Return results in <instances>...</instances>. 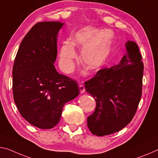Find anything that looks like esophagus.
Listing matches in <instances>:
<instances>
[{"instance_id":"esophagus-1","label":"esophagus","mask_w":158,"mask_h":158,"mask_svg":"<svg viewBox=\"0 0 158 158\" xmlns=\"http://www.w3.org/2000/svg\"><path fill=\"white\" fill-rule=\"evenodd\" d=\"M79 89H80V92H81V94H82V93L85 92V88L83 85H81V84L80 85H79Z\"/></svg>"}]
</instances>
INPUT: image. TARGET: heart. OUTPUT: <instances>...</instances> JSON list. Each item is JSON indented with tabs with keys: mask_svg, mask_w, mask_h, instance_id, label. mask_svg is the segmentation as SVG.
Wrapping results in <instances>:
<instances>
[{
	"mask_svg": "<svg viewBox=\"0 0 158 158\" xmlns=\"http://www.w3.org/2000/svg\"><path fill=\"white\" fill-rule=\"evenodd\" d=\"M82 48L81 62L87 71H96L103 66L109 57L112 36L92 27L77 31L71 38V43H62L59 50V62L61 69L70 73L74 67L76 53L74 47Z\"/></svg>",
	"mask_w": 158,
	"mask_h": 158,
	"instance_id": "heart-1",
	"label": "heart"
}]
</instances>
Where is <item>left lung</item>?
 Wrapping results in <instances>:
<instances>
[{
  "label": "left lung",
  "mask_w": 158,
  "mask_h": 158,
  "mask_svg": "<svg viewBox=\"0 0 158 158\" xmlns=\"http://www.w3.org/2000/svg\"><path fill=\"white\" fill-rule=\"evenodd\" d=\"M126 54L120 63L101 69L85 82L86 92L96 100L94 112L87 118V127L94 135L117 132L130 123L142 94L143 64L135 42L125 43Z\"/></svg>",
  "instance_id": "1"
}]
</instances>
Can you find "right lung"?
<instances>
[{
  "label": "right lung",
  "mask_w": 158,
  "mask_h": 158,
  "mask_svg": "<svg viewBox=\"0 0 158 158\" xmlns=\"http://www.w3.org/2000/svg\"><path fill=\"white\" fill-rule=\"evenodd\" d=\"M64 23L38 22L23 38L12 69V92L22 116L40 129L60 120L64 104L80 94L76 81L59 74L54 66L57 34Z\"/></svg>",
  "instance_id": "obj_1"
}]
</instances>
